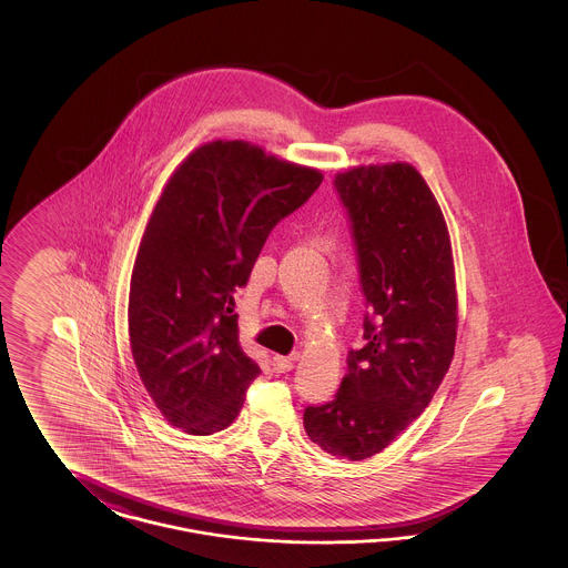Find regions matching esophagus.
Masks as SVG:
<instances>
[{"label":"esophagus","instance_id":"34e87169","mask_svg":"<svg viewBox=\"0 0 568 568\" xmlns=\"http://www.w3.org/2000/svg\"><path fill=\"white\" fill-rule=\"evenodd\" d=\"M294 359H296V355H290V357H285V355H274V357H272V366H274L276 373H290V371L294 368Z\"/></svg>","mask_w":568,"mask_h":568}]
</instances>
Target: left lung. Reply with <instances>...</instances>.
<instances>
[{
  "label": "left lung",
  "instance_id": "8db88e82",
  "mask_svg": "<svg viewBox=\"0 0 568 568\" xmlns=\"http://www.w3.org/2000/svg\"><path fill=\"white\" fill-rule=\"evenodd\" d=\"M334 187L352 221L366 345L347 355L334 400L306 406L304 430L325 454L355 462L430 405L454 359L458 294L445 216L410 163L357 165Z\"/></svg>",
  "mask_w": 568,
  "mask_h": 568
}]
</instances>
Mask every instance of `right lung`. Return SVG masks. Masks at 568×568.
<instances>
[{
	"label": "right lung",
	"instance_id": "add662e5",
	"mask_svg": "<svg viewBox=\"0 0 568 568\" xmlns=\"http://www.w3.org/2000/svg\"><path fill=\"white\" fill-rule=\"evenodd\" d=\"M322 181L251 142L213 140L165 183L138 246L128 322L138 375L172 426L206 436L241 413L260 366L239 343L232 294Z\"/></svg>",
	"mask_w": 568,
	"mask_h": 568
}]
</instances>
